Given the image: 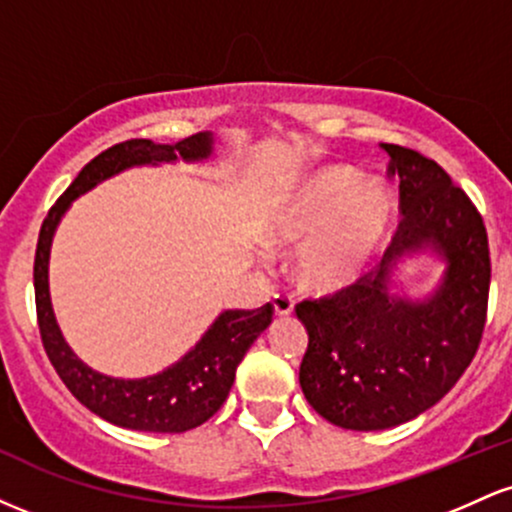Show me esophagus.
Returning <instances> with one entry per match:
<instances>
[{
	"label": "esophagus",
	"mask_w": 512,
	"mask_h": 512,
	"mask_svg": "<svg viewBox=\"0 0 512 512\" xmlns=\"http://www.w3.org/2000/svg\"><path fill=\"white\" fill-rule=\"evenodd\" d=\"M272 305H274V313L281 317L293 313V298L289 296V293H274Z\"/></svg>",
	"instance_id": "1"
}]
</instances>
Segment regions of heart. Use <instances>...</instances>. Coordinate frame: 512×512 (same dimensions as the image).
<instances>
[{
  "mask_svg": "<svg viewBox=\"0 0 512 512\" xmlns=\"http://www.w3.org/2000/svg\"><path fill=\"white\" fill-rule=\"evenodd\" d=\"M395 216V199L380 182H361L349 166H327L296 185L276 211L269 240L301 245L296 260L305 289L351 284L380 248Z\"/></svg>",
  "mask_w": 512,
  "mask_h": 512,
  "instance_id": "obj_1",
  "label": "heart"
}]
</instances>
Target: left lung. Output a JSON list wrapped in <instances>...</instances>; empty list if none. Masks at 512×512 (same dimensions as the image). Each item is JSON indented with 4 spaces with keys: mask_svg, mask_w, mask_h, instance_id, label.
I'll list each match as a JSON object with an SVG mask.
<instances>
[{
    "mask_svg": "<svg viewBox=\"0 0 512 512\" xmlns=\"http://www.w3.org/2000/svg\"><path fill=\"white\" fill-rule=\"evenodd\" d=\"M383 149L387 175L399 178L402 219L378 274L296 305L308 330L303 395L322 419L351 431L399 426L448 395L477 354L489 308V238L472 199L419 151ZM421 247L449 267L428 302L411 304L389 293V262Z\"/></svg>",
    "mask_w": 512,
    "mask_h": 512,
    "instance_id": "left-lung-1",
    "label": "left lung"
}]
</instances>
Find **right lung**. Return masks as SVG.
<instances>
[{
  "mask_svg": "<svg viewBox=\"0 0 512 512\" xmlns=\"http://www.w3.org/2000/svg\"><path fill=\"white\" fill-rule=\"evenodd\" d=\"M211 154V134L199 132L178 144H154L149 139H129L115 144L88 161L76 175L67 192L52 204L40 226L35 248L33 286L35 310H38L40 339L45 354L55 366L69 392L110 424L149 433H185L209 421L226 402L236 380V368L248 354L260 334L272 322L274 305L267 303L257 310H226L216 317L207 334L187 351L178 363L158 375L142 380H120L96 373L64 342L50 303L48 260L55 228L62 214L76 197L96 187L98 182L132 166L170 161H202Z\"/></svg>",
  "mask_w": 512,
  "mask_h": 512,
  "instance_id": "right-lung-1",
  "label": "right lung"
}]
</instances>
